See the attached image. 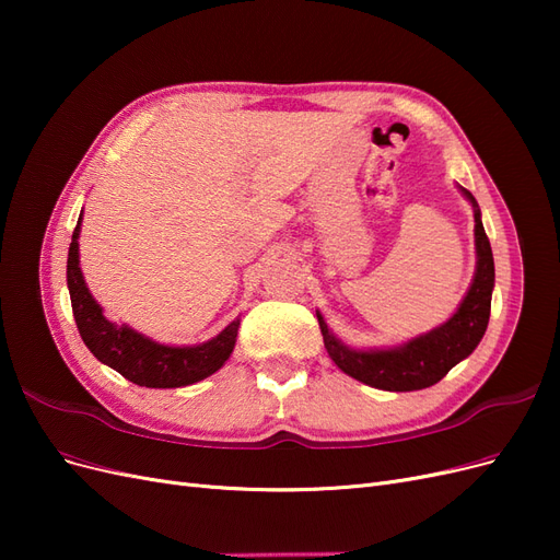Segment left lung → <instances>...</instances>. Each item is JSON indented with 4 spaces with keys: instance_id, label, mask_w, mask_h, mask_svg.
<instances>
[{
    "instance_id": "1",
    "label": "left lung",
    "mask_w": 560,
    "mask_h": 560,
    "mask_svg": "<svg viewBox=\"0 0 560 560\" xmlns=\"http://www.w3.org/2000/svg\"><path fill=\"white\" fill-rule=\"evenodd\" d=\"M471 200L474 210V238H477V273L465 301L446 325L432 329L425 336L393 350H350L341 341H336L327 329L325 319L317 313V322L325 338V348L334 364L346 371L348 376L358 378L371 387L389 389V393H411V389L430 387L442 381L448 371L465 360L471 350L479 346L486 334L490 317V296L495 284L493 249L481 224V212L474 196L463 189Z\"/></svg>"
}]
</instances>
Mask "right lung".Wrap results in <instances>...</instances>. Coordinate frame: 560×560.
<instances>
[{
    "mask_svg": "<svg viewBox=\"0 0 560 560\" xmlns=\"http://www.w3.org/2000/svg\"><path fill=\"white\" fill-rule=\"evenodd\" d=\"M79 224L72 233L70 254H67V287H70L77 329L95 358L142 387L191 385L222 369L233 352L241 319L231 322L212 341L194 348L161 346L138 331L116 327L105 319L103 308L91 296L79 268Z\"/></svg>",
    "mask_w": 560,
    "mask_h": 560,
    "instance_id": "1",
    "label": "right lung"
}]
</instances>
